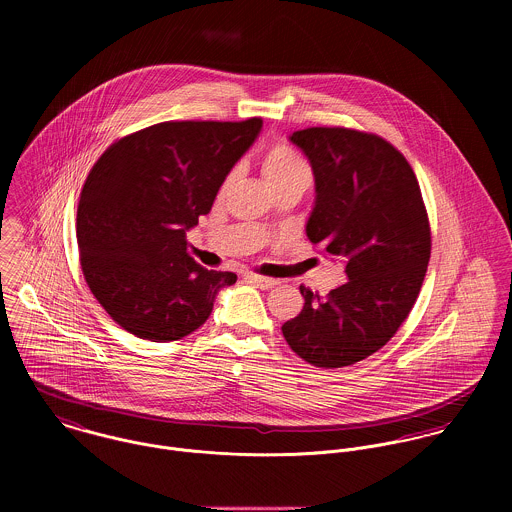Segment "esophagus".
Here are the masks:
<instances>
[{"label":"esophagus","instance_id":"1","mask_svg":"<svg viewBox=\"0 0 512 512\" xmlns=\"http://www.w3.org/2000/svg\"><path fill=\"white\" fill-rule=\"evenodd\" d=\"M244 280H246L248 284H254V286H258L260 290H270V288H274V286L278 284V280H272V278H264V276H256V274H246V276H244Z\"/></svg>","mask_w":512,"mask_h":512}]
</instances>
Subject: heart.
Listing matches in <instances>:
<instances>
[{
    "instance_id": "1",
    "label": "heart",
    "mask_w": 512,
    "mask_h": 512,
    "mask_svg": "<svg viewBox=\"0 0 512 512\" xmlns=\"http://www.w3.org/2000/svg\"><path fill=\"white\" fill-rule=\"evenodd\" d=\"M264 177L270 183L272 189L288 183H311V167L305 161L301 153H297L293 147L286 144L270 147V151L264 157ZM232 175L226 177L224 185L230 183Z\"/></svg>"
}]
</instances>
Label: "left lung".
Instances as JSON below:
<instances>
[{
    "instance_id": "1",
    "label": "left lung",
    "mask_w": 512,
    "mask_h": 512,
    "mask_svg": "<svg viewBox=\"0 0 512 512\" xmlns=\"http://www.w3.org/2000/svg\"><path fill=\"white\" fill-rule=\"evenodd\" d=\"M311 163L315 203L307 238L345 264L327 297L299 286L305 303L282 333L309 365H355L382 349L412 311L432 236L418 179L386 140L347 128L293 132Z\"/></svg>"
}]
</instances>
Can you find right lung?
Instances as JSON below:
<instances>
[{
  "label": "right lung",
  "instance_id": "1",
  "mask_svg": "<svg viewBox=\"0 0 512 512\" xmlns=\"http://www.w3.org/2000/svg\"><path fill=\"white\" fill-rule=\"evenodd\" d=\"M260 118L163 122L108 147L90 169L76 211L86 284L128 333L177 341L211 315L232 272L195 262L187 232L209 215L236 161L256 142Z\"/></svg>",
  "mask_w": 512,
  "mask_h": 512
}]
</instances>
